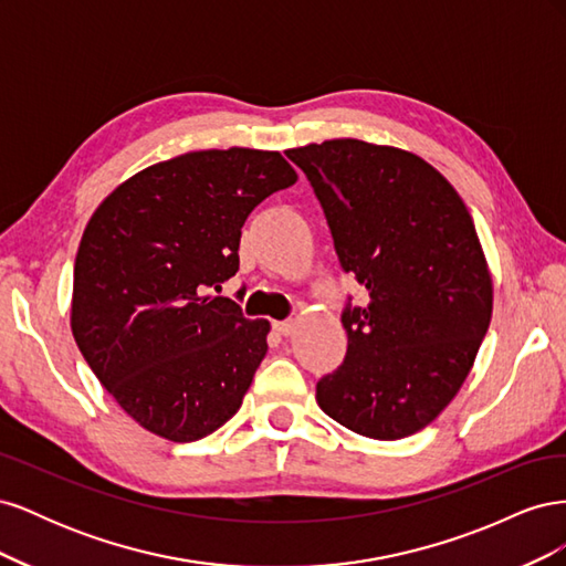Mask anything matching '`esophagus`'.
Here are the masks:
<instances>
[{
  "mask_svg": "<svg viewBox=\"0 0 566 566\" xmlns=\"http://www.w3.org/2000/svg\"><path fill=\"white\" fill-rule=\"evenodd\" d=\"M273 331L281 335H293L295 333V321H273Z\"/></svg>",
  "mask_w": 566,
  "mask_h": 566,
  "instance_id": "esophagus-1",
  "label": "esophagus"
}]
</instances>
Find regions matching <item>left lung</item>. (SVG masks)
Listing matches in <instances>:
<instances>
[{
  "mask_svg": "<svg viewBox=\"0 0 566 566\" xmlns=\"http://www.w3.org/2000/svg\"><path fill=\"white\" fill-rule=\"evenodd\" d=\"M285 156L312 181L342 269L368 290L366 306L342 314L345 364L316 385V401L356 434H416L453 401L491 323L474 221L410 150L333 139Z\"/></svg>",
  "mask_w": 566,
  "mask_h": 566,
  "instance_id": "obj_1",
  "label": "left lung"
}]
</instances>
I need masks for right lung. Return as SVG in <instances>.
Returning <instances> with one entry per match:
<instances>
[{"label":"right lung","instance_id":"obj_1","mask_svg":"<svg viewBox=\"0 0 566 566\" xmlns=\"http://www.w3.org/2000/svg\"><path fill=\"white\" fill-rule=\"evenodd\" d=\"M295 181L279 150H191L119 184L87 221L73 337L98 382L150 434L196 441L241 408L271 325L210 287L235 276L248 214Z\"/></svg>","mask_w":566,"mask_h":566}]
</instances>
